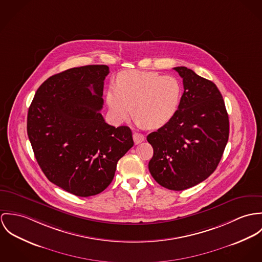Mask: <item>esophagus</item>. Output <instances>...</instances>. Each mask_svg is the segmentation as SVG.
<instances>
[{"label":"esophagus","instance_id":"34e87169","mask_svg":"<svg viewBox=\"0 0 262 262\" xmlns=\"http://www.w3.org/2000/svg\"><path fill=\"white\" fill-rule=\"evenodd\" d=\"M133 138H134V142H135L136 145H139V144H141L142 142L145 141L144 135H142V134H140V133H135L134 136H133Z\"/></svg>","mask_w":262,"mask_h":262}]
</instances>
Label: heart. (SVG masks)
Listing matches in <instances>:
<instances>
[{
	"instance_id": "obj_1",
	"label": "heart",
	"mask_w": 262,
	"mask_h": 262,
	"mask_svg": "<svg viewBox=\"0 0 262 262\" xmlns=\"http://www.w3.org/2000/svg\"><path fill=\"white\" fill-rule=\"evenodd\" d=\"M182 99V86L173 76L157 72L128 70L117 76V86L106 92L111 117L117 123L134 115L141 124L160 128L169 123L178 113Z\"/></svg>"
}]
</instances>
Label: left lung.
Returning a JSON list of instances; mask_svg holds the SVG:
<instances>
[{"instance_id": "1", "label": "left lung", "mask_w": 262, "mask_h": 262, "mask_svg": "<svg viewBox=\"0 0 262 262\" xmlns=\"http://www.w3.org/2000/svg\"><path fill=\"white\" fill-rule=\"evenodd\" d=\"M174 69L184 93L174 118L146 138L154 148L148 170L161 186L183 191L216 170L228 142L229 118L215 83L187 67Z\"/></svg>"}]
</instances>
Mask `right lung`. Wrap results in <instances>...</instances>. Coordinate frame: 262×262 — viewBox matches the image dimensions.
<instances>
[{
  "instance_id": "1",
  "label": "right lung",
  "mask_w": 262,
  "mask_h": 262,
  "mask_svg": "<svg viewBox=\"0 0 262 262\" xmlns=\"http://www.w3.org/2000/svg\"><path fill=\"white\" fill-rule=\"evenodd\" d=\"M106 65L74 67L37 89L27 117L35 158L47 179L79 197L101 193L112 183L118 160L134 145L128 126L105 122Z\"/></svg>"
}]
</instances>
